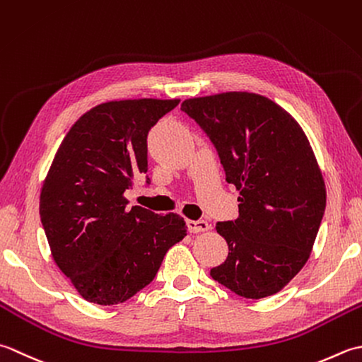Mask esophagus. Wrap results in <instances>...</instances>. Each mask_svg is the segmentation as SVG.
<instances>
[{
	"label": "esophagus",
	"mask_w": 362,
	"mask_h": 362,
	"mask_svg": "<svg viewBox=\"0 0 362 362\" xmlns=\"http://www.w3.org/2000/svg\"><path fill=\"white\" fill-rule=\"evenodd\" d=\"M187 228L190 233H203L209 230V223L204 220H189Z\"/></svg>",
	"instance_id": "1"
}]
</instances>
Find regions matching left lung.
<instances>
[{"mask_svg": "<svg viewBox=\"0 0 362 362\" xmlns=\"http://www.w3.org/2000/svg\"><path fill=\"white\" fill-rule=\"evenodd\" d=\"M216 146L226 181L240 190L239 217L218 222L228 257L211 276L243 298L279 292L309 259L327 190L309 140L275 101L225 92L182 101Z\"/></svg>", "mask_w": 362, "mask_h": 362, "instance_id": "obj_1", "label": "left lung"}]
</instances>
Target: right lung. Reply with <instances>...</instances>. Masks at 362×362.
Wrapping results in <instances>:
<instances>
[{"instance_id": "obj_1", "label": "right lung", "mask_w": 362, "mask_h": 362, "mask_svg": "<svg viewBox=\"0 0 362 362\" xmlns=\"http://www.w3.org/2000/svg\"><path fill=\"white\" fill-rule=\"evenodd\" d=\"M178 103H103L79 117L57 148L40 192V220L57 267L90 303L129 300L187 234L178 214L128 208L124 198L148 170V131Z\"/></svg>"}]
</instances>
